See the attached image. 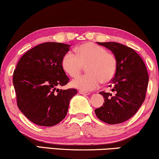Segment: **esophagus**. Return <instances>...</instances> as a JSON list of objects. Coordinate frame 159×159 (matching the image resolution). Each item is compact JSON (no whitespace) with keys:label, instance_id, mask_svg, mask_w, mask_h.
<instances>
[{"label":"esophagus","instance_id":"esophagus-1","mask_svg":"<svg viewBox=\"0 0 159 159\" xmlns=\"http://www.w3.org/2000/svg\"><path fill=\"white\" fill-rule=\"evenodd\" d=\"M79 93L80 94H81V95H89V94H90L89 92H85L83 90H80Z\"/></svg>","mask_w":159,"mask_h":159}]
</instances>
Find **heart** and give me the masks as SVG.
<instances>
[{"instance_id":"1","label":"heart","mask_w":159,"mask_h":159,"mask_svg":"<svg viewBox=\"0 0 159 159\" xmlns=\"http://www.w3.org/2000/svg\"><path fill=\"white\" fill-rule=\"evenodd\" d=\"M72 52L64 54L61 59L63 70L69 76L76 77L81 74L87 66V74L72 81V86L83 91L93 90L100 86L102 81L107 82L116 75L117 59L111 53L93 43H85Z\"/></svg>"}]
</instances>
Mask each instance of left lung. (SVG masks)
I'll use <instances>...</instances> for the list:
<instances>
[{
  "label": "left lung",
  "instance_id": "obj_1",
  "mask_svg": "<svg viewBox=\"0 0 159 159\" xmlns=\"http://www.w3.org/2000/svg\"><path fill=\"white\" fill-rule=\"evenodd\" d=\"M107 48L117 59L116 75L110 81L112 92H100L105 99L97 108L98 118L105 123L118 124L136 113L146 98L148 74L141 57L130 47L116 42H98Z\"/></svg>",
  "mask_w": 159,
  "mask_h": 159
}]
</instances>
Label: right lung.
I'll list each match as a JSON object with an SVG mask.
<instances>
[{"mask_svg": "<svg viewBox=\"0 0 159 159\" xmlns=\"http://www.w3.org/2000/svg\"><path fill=\"white\" fill-rule=\"evenodd\" d=\"M71 45L46 42L32 48L21 57L13 72V83L17 105L32 123L54 126L65 118L76 89H59L69 78L61 59Z\"/></svg>", "mask_w": 159, "mask_h": 159, "instance_id": "obj_1", "label": "right lung"}]
</instances>
